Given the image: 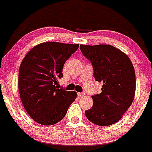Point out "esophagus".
<instances>
[{"label":"esophagus","instance_id":"esophagus-1","mask_svg":"<svg viewBox=\"0 0 152 152\" xmlns=\"http://www.w3.org/2000/svg\"><path fill=\"white\" fill-rule=\"evenodd\" d=\"M85 93H78V96H79V97H82V96H85Z\"/></svg>","mask_w":152,"mask_h":152}]
</instances>
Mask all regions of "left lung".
Segmentation results:
<instances>
[{"label":"left lung","instance_id":"8db88e82","mask_svg":"<svg viewBox=\"0 0 152 152\" xmlns=\"http://www.w3.org/2000/svg\"><path fill=\"white\" fill-rule=\"evenodd\" d=\"M84 56L90 61L96 80L103 84L100 94L92 96L93 105L86 110L90 121L110 126L121 120L135 94V72L129 58L110 45H80Z\"/></svg>","mask_w":152,"mask_h":152}]
</instances>
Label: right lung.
<instances>
[{"label": "right lung", "instance_id": "obj_1", "mask_svg": "<svg viewBox=\"0 0 152 152\" xmlns=\"http://www.w3.org/2000/svg\"><path fill=\"white\" fill-rule=\"evenodd\" d=\"M78 48V44L42 42L23 59L18 76L20 96L27 113L37 123L50 126L60 121L77 97L76 92L56 85L63 76L64 64Z\"/></svg>", "mask_w": 152, "mask_h": 152}]
</instances>
